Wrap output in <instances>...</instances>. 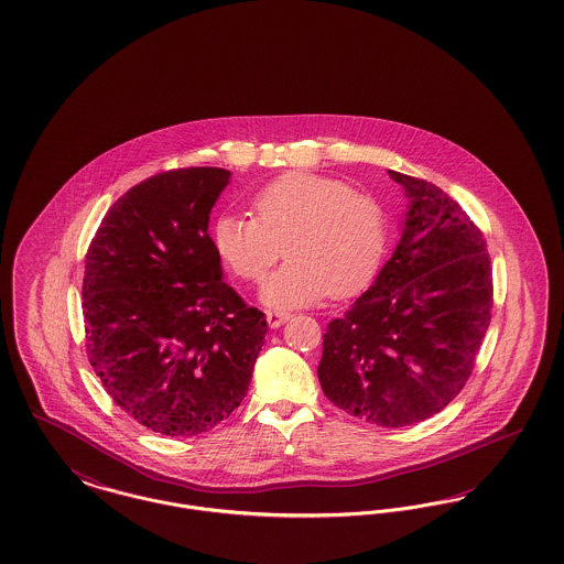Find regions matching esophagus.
I'll use <instances>...</instances> for the list:
<instances>
[{"label":"esophagus","instance_id":"obj_1","mask_svg":"<svg viewBox=\"0 0 564 564\" xmlns=\"http://www.w3.org/2000/svg\"><path fill=\"white\" fill-rule=\"evenodd\" d=\"M265 319L272 328H279L281 324H285L290 319V313H283V311H265Z\"/></svg>","mask_w":564,"mask_h":564}]
</instances>
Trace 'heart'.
<instances>
[{"mask_svg": "<svg viewBox=\"0 0 564 564\" xmlns=\"http://www.w3.org/2000/svg\"><path fill=\"white\" fill-rule=\"evenodd\" d=\"M253 215L218 218L213 238L220 260L247 283H261L288 256L263 290L274 306L354 296L373 281L387 251L380 202L339 177L279 175L253 197Z\"/></svg>", "mask_w": 564, "mask_h": 564, "instance_id": "b5f03b06", "label": "heart"}]
</instances>
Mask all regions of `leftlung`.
Listing matches in <instances>:
<instances>
[{"instance_id":"left-lung-1","label":"left lung","mask_w":564,"mask_h":564,"mask_svg":"<svg viewBox=\"0 0 564 564\" xmlns=\"http://www.w3.org/2000/svg\"><path fill=\"white\" fill-rule=\"evenodd\" d=\"M389 175L410 210L376 283L328 324L317 378L347 414L382 427L421 423L466 387L494 308L487 242L432 182Z\"/></svg>"}]
</instances>
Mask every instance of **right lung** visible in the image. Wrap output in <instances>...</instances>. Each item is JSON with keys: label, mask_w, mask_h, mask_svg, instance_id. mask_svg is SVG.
Returning <instances> with one entry per match:
<instances>
[{"label": "right lung", "mask_w": 564, "mask_h": 564, "mask_svg": "<svg viewBox=\"0 0 564 564\" xmlns=\"http://www.w3.org/2000/svg\"><path fill=\"white\" fill-rule=\"evenodd\" d=\"M218 167L152 175L100 220L86 253L89 365L113 403L163 435L217 427L245 399L268 330L220 276L208 234Z\"/></svg>", "instance_id": "1"}]
</instances>
